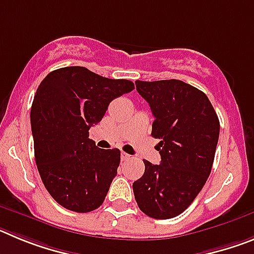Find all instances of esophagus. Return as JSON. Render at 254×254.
Listing matches in <instances>:
<instances>
[{
	"instance_id": "obj_1",
	"label": "esophagus",
	"mask_w": 254,
	"mask_h": 254,
	"mask_svg": "<svg viewBox=\"0 0 254 254\" xmlns=\"http://www.w3.org/2000/svg\"><path fill=\"white\" fill-rule=\"evenodd\" d=\"M121 159H122V161H127L131 159V155L126 154V152H122V155H121Z\"/></svg>"
}]
</instances>
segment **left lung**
Returning <instances> with one entry per match:
<instances>
[{
  "instance_id": "1",
  "label": "left lung",
  "mask_w": 254,
  "mask_h": 254,
  "mask_svg": "<svg viewBox=\"0 0 254 254\" xmlns=\"http://www.w3.org/2000/svg\"><path fill=\"white\" fill-rule=\"evenodd\" d=\"M155 117L151 136L159 138L161 161L145 163L133 193L143 214L172 219L193 202L211 173L220 122L205 93L181 80L136 81Z\"/></svg>"
}]
</instances>
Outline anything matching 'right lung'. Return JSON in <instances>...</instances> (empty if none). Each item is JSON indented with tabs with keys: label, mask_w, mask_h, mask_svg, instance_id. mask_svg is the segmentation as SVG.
Here are the masks:
<instances>
[{
	"label": "right lung",
	"mask_w": 254,
	"mask_h": 254,
	"mask_svg": "<svg viewBox=\"0 0 254 254\" xmlns=\"http://www.w3.org/2000/svg\"><path fill=\"white\" fill-rule=\"evenodd\" d=\"M133 89L129 80L80 66L55 69L40 82L30 111L35 163L49 194L67 210L90 212L104 202L121 151L99 149L89 129L112 100Z\"/></svg>",
	"instance_id": "1"
}]
</instances>
